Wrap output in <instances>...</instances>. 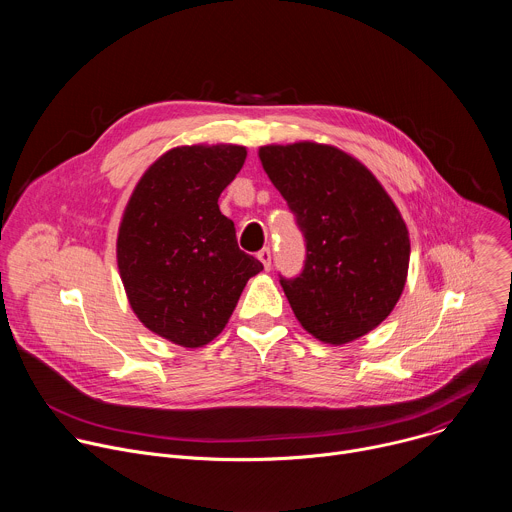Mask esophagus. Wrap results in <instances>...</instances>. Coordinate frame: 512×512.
Returning a JSON list of instances; mask_svg holds the SVG:
<instances>
[{"instance_id": "1", "label": "esophagus", "mask_w": 512, "mask_h": 512, "mask_svg": "<svg viewBox=\"0 0 512 512\" xmlns=\"http://www.w3.org/2000/svg\"><path fill=\"white\" fill-rule=\"evenodd\" d=\"M257 257H259V261L263 263V269L269 271V269H271V251L265 247V249H261V251L257 253Z\"/></svg>"}]
</instances>
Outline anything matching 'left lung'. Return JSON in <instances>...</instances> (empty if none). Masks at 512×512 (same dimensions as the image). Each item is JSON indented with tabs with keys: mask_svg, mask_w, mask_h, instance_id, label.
Segmentation results:
<instances>
[{
	"mask_svg": "<svg viewBox=\"0 0 512 512\" xmlns=\"http://www.w3.org/2000/svg\"><path fill=\"white\" fill-rule=\"evenodd\" d=\"M259 160L296 214L304 271L281 279L298 322L326 344L375 330L399 302L409 269V231L373 172L334 145H263Z\"/></svg>",
	"mask_w": 512,
	"mask_h": 512,
	"instance_id": "1",
	"label": "left lung"
}]
</instances>
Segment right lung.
<instances>
[{
	"mask_svg": "<svg viewBox=\"0 0 512 512\" xmlns=\"http://www.w3.org/2000/svg\"><path fill=\"white\" fill-rule=\"evenodd\" d=\"M247 158L245 145H180L133 188L117 235V267L133 314L154 334L200 348L221 334L263 265L239 249L218 196Z\"/></svg>",
	"mask_w": 512,
	"mask_h": 512,
	"instance_id": "obj_1",
	"label": "right lung"
}]
</instances>
